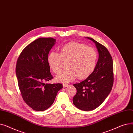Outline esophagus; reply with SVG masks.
<instances>
[{
  "label": "esophagus",
  "mask_w": 133,
  "mask_h": 133,
  "mask_svg": "<svg viewBox=\"0 0 133 133\" xmlns=\"http://www.w3.org/2000/svg\"><path fill=\"white\" fill-rule=\"evenodd\" d=\"M69 85L68 84H65V83H64L63 84V87H68Z\"/></svg>",
  "instance_id": "1"
}]
</instances>
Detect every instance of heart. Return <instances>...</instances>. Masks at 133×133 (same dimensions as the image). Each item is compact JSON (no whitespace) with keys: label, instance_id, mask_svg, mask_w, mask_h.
Here are the masks:
<instances>
[{"label":"heart","instance_id":"b5f03b06","mask_svg":"<svg viewBox=\"0 0 133 133\" xmlns=\"http://www.w3.org/2000/svg\"><path fill=\"white\" fill-rule=\"evenodd\" d=\"M97 58L96 51L85 44L71 41L61 47L60 54L52 51L47 56L48 64L55 73H59L62 68V60L68 61V68L57 76L59 82L67 83L78 77L85 79L91 74L95 68Z\"/></svg>","mask_w":133,"mask_h":133}]
</instances>
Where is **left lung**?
Returning a JSON list of instances; mask_svg holds the SVG:
<instances>
[{"label":"left lung","mask_w":133,"mask_h":133,"mask_svg":"<svg viewBox=\"0 0 133 133\" xmlns=\"http://www.w3.org/2000/svg\"><path fill=\"white\" fill-rule=\"evenodd\" d=\"M86 38L95 44L99 59L93 72L88 78L73 85L76 93L73 102L78 109L88 111L98 107L106 99L113 87L114 74L113 59L107 49L93 38Z\"/></svg>","instance_id":"8db88e82"}]
</instances>
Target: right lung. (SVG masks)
Listing matches in <instances>:
<instances>
[{"label": "right lung", "instance_id": "1", "mask_svg": "<svg viewBox=\"0 0 133 133\" xmlns=\"http://www.w3.org/2000/svg\"><path fill=\"white\" fill-rule=\"evenodd\" d=\"M56 40L40 38L28 45L20 53L16 68L18 86L23 99L36 111H44L53 103L61 83H45L53 79L47 56Z\"/></svg>", "mask_w": 133, "mask_h": 133}]
</instances>
